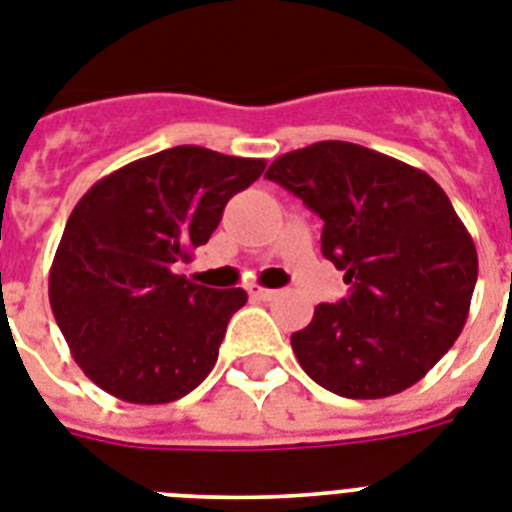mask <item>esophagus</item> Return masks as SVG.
Returning <instances> with one entry per match:
<instances>
[{
  "label": "esophagus",
  "mask_w": 512,
  "mask_h": 512,
  "mask_svg": "<svg viewBox=\"0 0 512 512\" xmlns=\"http://www.w3.org/2000/svg\"><path fill=\"white\" fill-rule=\"evenodd\" d=\"M249 296H252V299H260V302H270V299H276L278 291L263 289V286H249Z\"/></svg>",
  "instance_id": "1"
}]
</instances>
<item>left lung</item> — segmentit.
Instances as JSON below:
<instances>
[{"instance_id": "obj_1", "label": "left lung", "mask_w": 512, "mask_h": 512, "mask_svg": "<svg viewBox=\"0 0 512 512\" xmlns=\"http://www.w3.org/2000/svg\"><path fill=\"white\" fill-rule=\"evenodd\" d=\"M265 179L322 218V255L351 286L291 336L304 372L362 401L422 380L461 336L479 273L474 239L440 184L343 140L291 150Z\"/></svg>"}]
</instances>
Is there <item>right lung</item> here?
Returning <instances> with one entry per match:
<instances>
[{
    "label": "right lung",
    "instance_id": "add662e5",
    "mask_svg": "<svg viewBox=\"0 0 512 512\" xmlns=\"http://www.w3.org/2000/svg\"><path fill=\"white\" fill-rule=\"evenodd\" d=\"M265 171L263 158L176 145L98 179L67 218L49 302L72 359L119 401L156 406L195 390L244 289L176 276L223 208Z\"/></svg>",
    "mask_w": 512,
    "mask_h": 512
}]
</instances>
